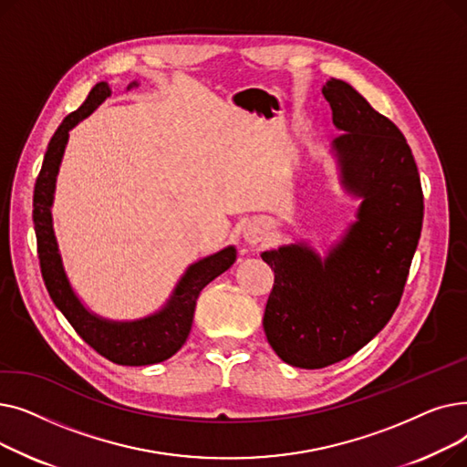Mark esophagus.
Listing matches in <instances>:
<instances>
[{"instance_id": "34e87169", "label": "esophagus", "mask_w": 467, "mask_h": 467, "mask_svg": "<svg viewBox=\"0 0 467 467\" xmlns=\"http://www.w3.org/2000/svg\"><path fill=\"white\" fill-rule=\"evenodd\" d=\"M263 234H265V229L261 223H250L246 227V231H244V238H246L250 244H257L263 240Z\"/></svg>"}]
</instances>
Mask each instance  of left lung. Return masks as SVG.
<instances>
[{"label": "left lung", "mask_w": 467, "mask_h": 467, "mask_svg": "<svg viewBox=\"0 0 467 467\" xmlns=\"http://www.w3.org/2000/svg\"><path fill=\"white\" fill-rule=\"evenodd\" d=\"M342 134V180L363 204L326 261L306 246L265 252L275 271L263 327L289 365L322 369L363 348L394 316L424 219L420 174L401 130L348 83L322 88Z\"/></svg>", "instance_id": "1"}]
</instances>
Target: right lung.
I'll return each mask as SVG.
<instances>
[{
    "mask_svg": "<svg viewBox=\"0 0 467 467\" xmlns=\"http://www.w3.org/2000/svg\"><path fill=\"white\" fill-rule=\"evenodd\" d=\"M111 94L108 83H98L88 92L79 109L71 111L48 141L43 166L34 189V227L37 238V257L45 287L57 308L90 348L117 365H151L174 356L189 337L196 299L201 291L236 259V250L225 248L189 266L178 284L174 297L162 312L132 324H111L90 314L73 291L64 275L58 255L57 238L53 233L51 204L58 166L64 155L67 132L81 119L90 115Z\"/></svg>",
    "mask_w": 467,
    "mask_h": 467,
    "instance_id": "obj_1",
    "label": "right lung"
}]
</instances>
